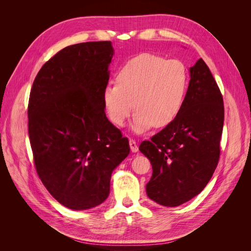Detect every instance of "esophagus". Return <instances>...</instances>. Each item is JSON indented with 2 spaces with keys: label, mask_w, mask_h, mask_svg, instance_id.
I'll return each instance as SVG.
<instances>
[{
  "label": "esophagus",
  "mask_w": 251,
  "mask_h": 251,
  "mask_svg": "<svg viewBox=\"0 0 251 251\" xmlns=\"http://www.w3.org/2000/svg\"><path fill=\"white\" fill-rule=\"evenodd\" d=\"M130 148H131V151H133V153H137L138 151V147H137V143H136V141L134 139H130Z\"/></svg>",
  "instance_id": "1"
}]
</instances>
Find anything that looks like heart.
I'll return each mask as SVG.
<instances>
[{"instance_id": "1", "label": "heart", "mask_w": 251, "mask_h": 251, "mask_svg": "<svg viewBox=\"0 0 251 251\" xmlns=\"http://www.w3.org/2000/svg\"><path fill=\"white\" fill-rule=\"evenodd\" d=\"M116 79L117 83H109L103 89L104 109L114 125L124 126L136 108L132 124L136 134L154 125H170L183 105L187 73L179 60L142 53L120 68Z\"/></svg>"}]
</instances>
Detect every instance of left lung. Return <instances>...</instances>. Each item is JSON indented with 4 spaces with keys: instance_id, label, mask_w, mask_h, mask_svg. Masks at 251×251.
<instances>
[{
    "instance_id": "left-lung-1",
    "label": "left lung",
    "mask_w": 251,
    "mask_h": 251,
    "mask_svg": "<svg viewBox=\"0 0 251 251\" xmlns=\"http://www.w3.org/2000/svg\"><path fill=\"white\" fill-rule=\"evenodd\" d=\"M189 77L178 116L139 147L153 169L147 195L169 207L179 206L203 191L220 156L224 124L221 92L202 58L189 68Z\"/></svg>"
}]
</instances>
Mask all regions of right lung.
Instances as JSON below:
<instances>
[{
    "instance_id": "obj_1",
    "label": "right lung",
    "mask_w": 251,
    "mask_h": 251,
    "mask_svg": "<svg viewBox=\"0 0 251 251\" xmlns=\"http://www.w3.org/2000/svg\"><path fill=\"white\" fill-rule=\"evenodd\" d=\"M111 42L68 46L33 81L28 132L35 169L57 202L86 210L104 202L113 171L130 154L128 140L105 116Z\"/></svg>"
}]
</instances>
